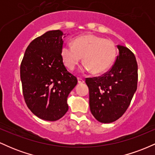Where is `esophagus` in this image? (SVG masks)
I'll return each mask as SVG.
<instances>
[{
  "mask_svg": "<svg viewBox=\"0 0 155 155\" xmlns=\"http://www.w3.org/2000/svg\"><path fill=\"white\" fill-rule=\"evenodd\" d=\"M77 79H78V83H79V84H83L84 82V79H81V78L78 77Z\"/></svg>",
  "mask_w": 155,
  "mask_h": 155,
  "instance_id": "1",
  "label": "esophagus"
}]
</instances>
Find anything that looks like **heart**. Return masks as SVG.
<instances>
[{
	"mask_svg": "<svg viewBox=\"0 0 155 155\" xmlns=\"http://www.w3.org/2000/svg\"><path fill=\"white\" fill-rule=\"evenodd\" d=\"M61 55L69 70H74L83 57L85 63L84 71L101 74L114 65L117 56V48L111 40L87 34L76 37L73 44H63Z\"/></svg>",
	"mask_w": 155,
	"mask_h": 155,
	"instance_id": "1",
	"label": "heart"
}]
</instances>
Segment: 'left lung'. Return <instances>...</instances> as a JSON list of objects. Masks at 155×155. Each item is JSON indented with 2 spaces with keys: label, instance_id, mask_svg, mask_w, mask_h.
<instances>
[{
  "label": "left lung",
  "instance_id": "obj_1",
  "mask_svg": "<svg viewBox=\"0 0 155 155\" xmlns=\"http://www.w3.org/2000/svg\"><path fill=\"white\" fill-rule=\"evenodd\" d=\"M119 55L111 68L101 76L87 78L90 108L98 122L111 123L120 118L137 90L138 65L128 48L118 45Z\"/></svg>",
  "mask_w": 155,
  "mask_h": 155
}]
</instances>
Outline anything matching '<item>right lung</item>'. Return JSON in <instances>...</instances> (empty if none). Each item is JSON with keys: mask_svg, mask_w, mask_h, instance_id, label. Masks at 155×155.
Returning a JSON list of instances; mask_svg holds the SVG:
<instances>
[{"mask_svg": "<svg viewBox=\"0 0 155 155\" xmlns=\"http://www.w3.org/2000/svg\"><path fill=\"white\" fill-rule=\"evenodd\" d=\"M63 33L47 31L32 41L20 65L27 106L36 117L56 121L68 110L67 98L77 79L67 71L61 55Z\"/></svg>", "mask_w": 155, "mask_h": 155, "instance_id": "right-lung-1", "label": "right lung"}]
</instances>
